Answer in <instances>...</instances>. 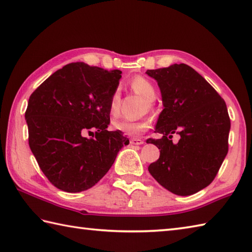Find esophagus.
I'll return each instance as SVG.
<instances>
[{"label": "esophagus", "mask_w": 252, "mask_h": 252, "mask_svg": "<svg viewBox=\"0 0 252 252\" xmlns=\"http://www.w3.org/2000/svg\"><path fill=\"white\" fill-rule=\"evenodd\" d=\"M130 143H131V145H142L143 140L139 139V138H131Z\"/></svg>", "instance_id": "esophagus-1"}]
</instances>
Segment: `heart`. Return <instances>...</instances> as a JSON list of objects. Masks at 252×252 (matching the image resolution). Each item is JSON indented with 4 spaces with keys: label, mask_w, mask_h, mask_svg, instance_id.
<instances>
[{
    "label": "heart",
    "mask_w": 252,
    "mask_h": 252,
    "mask_svg": "<svg viewBox=\"0 0 252 252\" xmlns=\"http://www.w3.org/2000/svg\"><path fill=\"white\" fill-rule=\"evenodd\" d=\"M130 89L136 92L137 94L142 96L147 102H149V109L151 110V102L157 97V88L152 81L143 76H136L128 83ZM109 112L111 116H116L120 112V92L115 90L113 92L110 102H109ZM150 127V121L147 119L140 120H121L113 122V128L115 130L124 132L125 135L129 136H139L142 132L149 129Z\"/></svg>",
    "instance_id": "heart-1"
}]
</instances>
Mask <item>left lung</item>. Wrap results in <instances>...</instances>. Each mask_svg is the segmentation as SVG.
<instances>
[{
    "mask_svg": "<svg viewBox=\"0 0 252 252\" xmlns=\"http://www.w3.org/2000/svg\"><path fill=\"white\" fill-rule=\"evenodd\" d=\"M146 73L158 81L164 105L156 127L163 137L147 140L160 149V158L149 165V172L173 193H196L213 182L228 152L226 103L186 64ZM173 133L181 137L177 144L170 140Z\"/></svg>",
    "mask_w": 252,
    "mask_h": 252,
    "instance_id": "1",
    "label": "left lung"
}]
</instances>
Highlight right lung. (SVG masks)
Here are the masks:
<instances>
[{
  "mask_svg": "<svg viewBox=\"0 0 252 252\" xmlns=\"http://www.w3.org/2000/svg\"><path fill=\"white\" fill-rule=\"evenodd\" d=\"M121 74L70 63L30 95L25 113L29 147L41 171L61 190L79 192L94 186L129 143L122 131L107 130L110 97ZM92 130L95 135L88 138Z\"/></svg>",
  "mask_w": 252,
  "mask_h": 252,
  "instance_id": "add662e5",
  "label": "right lung"
}]
</instances>
